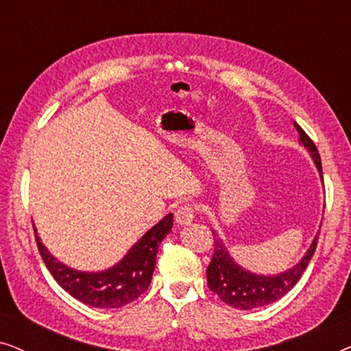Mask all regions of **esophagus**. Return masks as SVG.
<instances>
[{"mask_svg":"<svg viewBox=\"0 0 351 351\" xmlns=\"http://www.w3.org/2000/svg\"><path fill=\"white\" fill-rule=\"evenodd\" d=\"M195 220V209L191 208L190 204L182 206L176 210V223L179 227H185V225H190Z\"/></svg>","mask_w":351,"mask_h":351,"instance_id":"esophagus-1","label":"esophagus"}]
</instances>
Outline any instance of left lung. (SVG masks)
Listing matches in <instances>:
<instances>
[{
  "label": "left lung",
  "mask_w": 351,
  "mask_h": 351,
  "mask_svg": "<svg viewBox=\"0 0 351 351\" xmlns=\"http://www.w3.org/2000/svg\"><path fill=\"white\" fill-rule=\"evenodd\" d=\"M300 136V143L306 148L311 160H313L316 169L319 172V179L323 182V167H321V158L318 148L313 141L306 136L304 129L294 123ZM321 228V225H319ZM214 233V256L210 261L208 270V286L209 289L220 297V300L230 306L238 310H254L261 306L270 305L282 295H286L292 287H294L304 275L306 265H308L311 257H313L316 243H318V233L315 234L310 247L302 256V258L295 265L287 268L285 271L273 273V275H263L244 268L238 263L230 254L228 247L225 246L223 239L219 233Z\"/></svg>",
  "instance_id": "obj_1"
}]
</instances>
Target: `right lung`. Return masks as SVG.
<instances>
[{"label":"right lung","mask_w":351,"mask_h":351,"mask_svg":"<svg viewBox=\"0 0 351 351\" xmlns=\"http://www.w3.org/2000/svg\"><path fill=\"white\" fill-rule=\"evenodd\" d=\"M172 225H174V215H165L145 234H142V238L137 239L132 247H129L121 261L99 271L76 270L57 261L38 237L35 225L33 228H35L38 251L47 270L62 289H65L76 300L95 308H121L136 300L150 286L156 265L158 247L166 234H169Z\"/></svg>","instance_id":"right-lung-1"}]
</instances>
